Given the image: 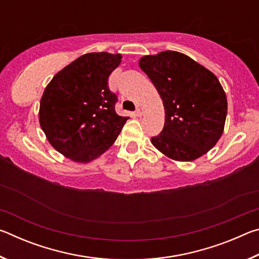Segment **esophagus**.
<instances>
[{
    "label": "esophagus",
    "mask_w": 259,
    "mask_h": 259,
    "mask_svg": "<svg viewBox=\"0 0 259 259\" xmlns=\"http://www.w3.org/2000/svg\"><path fill=\"white\" fill-rule=\"evenodd\" d=\"M144 112H145V108H144L143 106H137V109H136V114H137V116H142Z\"/></svg>",
    "instance_id": "obj_1"
}]
</instances>
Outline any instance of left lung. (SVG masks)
Returning <instances> with one entry per match:
<instances>
[{
    "label": "left lung",
    "mask_w": 259,
    "mask_h": 259,
    "mask_svg": "<svg viewBox=\"0 0 259 259\" xmlns=\"http://www.w3.org/2000/svg\"><path fill=\"white\" fill-rule=\"evenodd\" d=\"M139 67L164 106V126L151 142L169 159L194 161L216 145L224 131L227 99L212 72L182 52L144 56Z\"/></svg>",
    "instance_id": "left-lung-1"
}]
</instances>
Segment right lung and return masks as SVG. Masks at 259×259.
<instances>
[{"label":"right lung","mask_w":259,"mask_h":259,"mask_svg":"<svg viewBox=\"0 0 259 259\" xmlns=\"http://www.w3.org/2000/svg\"><path fill=\"white\" fill-rule=\"evenodd\" d=\"M122 56L85 54L64 67L46 87L38 121L56 151L77 163H88L106 152L129 117L117 115V97L108 76Z\"/></svg>","instance_id":"1"}]
</instances>
